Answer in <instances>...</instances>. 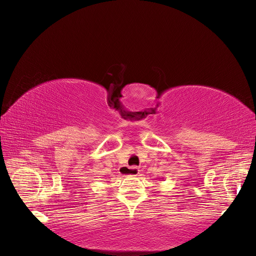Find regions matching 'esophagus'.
<instances>
[{
	"label": "esophagus",
	"instance_id": "1",
	"mask_svg": "<svg viewBox=\"0 0 256 256\" xmlns=\"http://www.w3.org/2000/svg\"><path fill=\"white\" fill-rule=\"evenodd\" d=\"M123 170H126V176H138L140 174V170L138 167H128V166H123Z\"/></svg>",
	"mask_w": 256,
	"mask_h": 256
}]
</instances>
